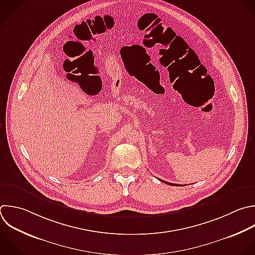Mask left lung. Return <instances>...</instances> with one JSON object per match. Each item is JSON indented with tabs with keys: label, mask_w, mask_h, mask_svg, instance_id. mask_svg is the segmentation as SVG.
Here are the masks:
<instances>
[{
	"label": "left lung",
	"mask_w": 255,
	"mask_h": 255,
	"mask_svg": "<svg viewBox=\"0 0 255 255\" xmlns=\"http://www.w3.org/2000/svg\"><path fill=\"white\" fill-rule=\"evenodd\" d=\"M160 181H162V182H164V183H166V184H170V185H176V184H173V183H170V182H167V181H164V180H161V179H160Z\"/></svg>",
	"instance_id": "1"
}]
</instances>
